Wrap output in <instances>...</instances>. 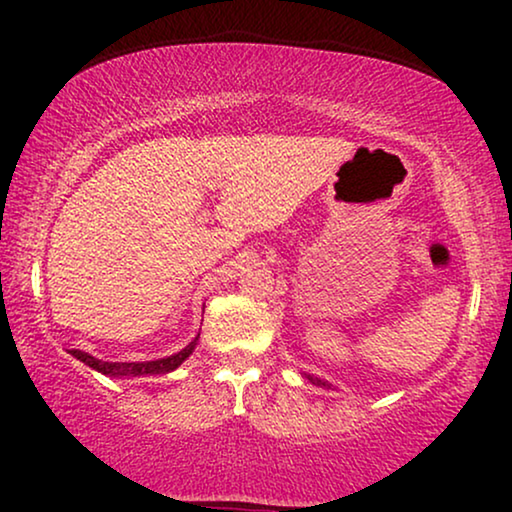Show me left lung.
<instances>
[{
    "mask_svg": "<svg viewBox=\"0 0 512 512\" xmlns=\"http://www.w3.org/2000/svg\"><path fill=\"white\" fill-rule=\"evenodd\" d=\"M307 380H310L312 384H317V387H326V389H331V384L324 382V380H319V377H312V375H307Z\"/></svg>",
    "mask_w": 512,
    "mask_h": 512,
    "instance_id": "1",
    "label": "left lung"
}]
</instances>
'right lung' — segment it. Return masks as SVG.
Listing matches in <instances>:
<instances>
[{"label": "right lung", "instance_id": "1", "mask_svg": "<svg viewBox=\"0 0 512 512\" xmlns=\"http://www.w3.org/2000/svg\"><path fill=\"white\" fill-rule=\"evenodd\" d=\"M195 345H198V338H195L191 345H186L181 352L165 356V359H156V361H132V363H111V361H100L95 356H90L88 352H81V349H69V354L76 356V359L86 363L97 373L109 375V377H142V375H165L172 373L174 368H179L188 356L193 354Z\"/></svg>", "mask_w": 512, "mask_h": 512}]
</instances>
